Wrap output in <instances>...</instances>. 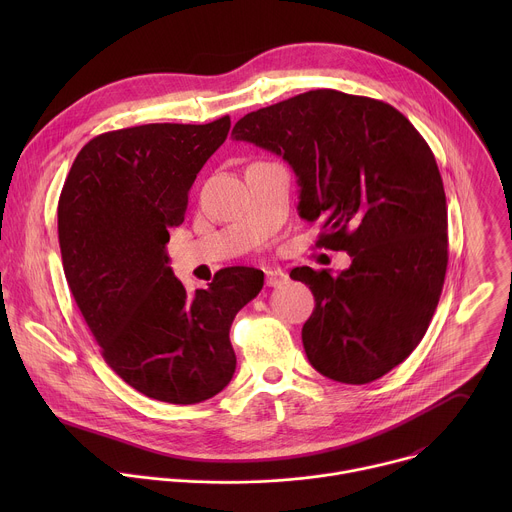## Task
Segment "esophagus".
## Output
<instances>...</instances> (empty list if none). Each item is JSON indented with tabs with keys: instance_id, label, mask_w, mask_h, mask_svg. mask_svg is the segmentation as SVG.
I'll use <instances>...</instances> for the list:
<instances>
[{
	"instance_id": "1",
	"label": "esophagus",
	"mask_w": 512,
	"mask_h": 512,
	"mask_svg": "<svg viewBox=\"0 0 512 512\" xmlns=\"http://www.w3.org/2000/svg\"><path fill=\"white\" fill-rule=\"evenodd\" d=\"M287 279H289L287 273L281 271V269H267V271H265V283H267L269 287H279V285H283Z\"/></svg>"
}]
</instances>
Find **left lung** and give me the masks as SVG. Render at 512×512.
<instances>
[{
  "label": "left lung",
  "instance_id": "1",
  "mask_svg": "<svg viewBox=\"0 0 512 512\" xmlns=\"http://www.w3.org/2000/svg\"><path fill=\"white\" fill-rule=\"evenodd\" d=\"M233 139L281 156L300 186V216L322 221L318 247L348 269H291L316 308L302 328L312 367L364 385L421 342L448 267L444 182L425 139L395 107L318 89L247 113Z\"/></svg>",
  "mask_w": 512,
  "mask_h": 512
}]
</instances>
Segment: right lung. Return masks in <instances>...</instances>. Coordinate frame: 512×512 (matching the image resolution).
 <instances>
[{
    "instance_id": "right-lung-1",
    "label": "right lung",
    "mask_w": 512,
    "mask_h": 512,
    "mask_svg": "<svg viewBox=\"0 0 512 512\" xmlns=\"http://www.w3.org/2000/svg\"><path fill=\"white\" fill-rule=\"evenodd\" d=\"M229 129L225 115L97 135L58 200L64 275L105 362L135 391L174 405L231 383V324L263 287V271L227 267L188 294L168 265L170 229L184 223L196 174Z\"/></svg>"
}]
</instances>
